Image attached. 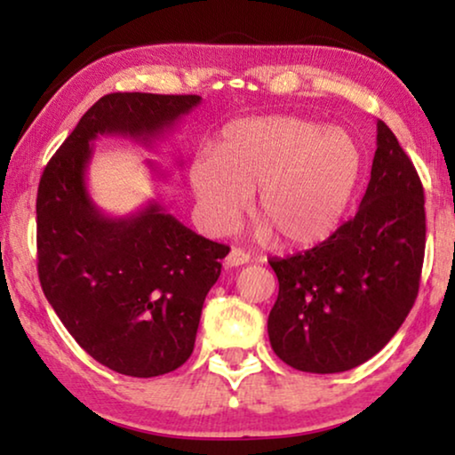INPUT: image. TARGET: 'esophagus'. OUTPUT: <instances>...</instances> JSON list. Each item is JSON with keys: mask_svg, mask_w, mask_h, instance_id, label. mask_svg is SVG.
I'll use <instances>...</instances> for the list:
<instances>
[{"mask_svg": "<svg viewBox=\"0 0 455 455\" xmlns=\"http://www.w3.org/2000/svg\"><path fill=\"white\" fill-rule=\"evenodd\" d=\"M248 260H251V254L242 251V248H232L226 257V267H240V265H246Z\"/></svg>", "mask_w": 455, "mask_h": 455, "instance_id": "esophagus-1", "label": "esophagus"}]
</instances>
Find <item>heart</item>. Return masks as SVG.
Instances as JSON below:
<instances>
[{"instance_id": "b5f03b06", "label": "heart", "mask_w": 455, "mask_h": 455, "mask_svg": "<svg viewBox=\"0 0 455 455\" xmlns=\"http://www.w3.org/2000/svg\"><path fill=\"white\" fill-rule=\"evenodd\" d=\"M363 148L344 128L298 116L229 122L213 155L190 165V188L207 229L223 234L257 192L260 235L288 248H310L339 228L363 176Z\"/></svg>"}]
</instances>
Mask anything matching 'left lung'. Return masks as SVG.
I'll use <instances>...</instances> for the list:
<instances>
[{
  "label": "left lung",
  "instance_id": "1",
  "mask_svg": "<svg viewBox=\"0 0 455 455\" xmlns=\"http://www.w3.org/2000/svg\"><path fill=\"white\" fill-rule=\"evenodd\" d=\"M425 190L395 134L379 120L371 180L356 215L307 252L271 259L279 282L267 331L304 372H344L375 356L419 294Z\"/></svg>",
  "mask_w": 455,
  "mask_h": 455
}]
</instances>
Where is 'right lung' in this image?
<instances>
[{"instance_id": "right-lung-1", "label": "right lung", "mask_w": 455, "mask_h": 455, "mask_svg": "<svg viewBox=\"0 0 455 455\" xmlns=\"http://www.w3.org/2000/svg\"><path fill=\"white\" fill-rule=\"evenodd\" d=\"M198 105V95H105L41 176L43 294L78 346L120 375H165L190 358L203 302L229 246L195 234L157 201L124 217L105 215L86 188L92 142L120 134L151 145Z\"/></svg>"}]
</instances>
